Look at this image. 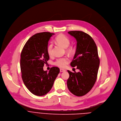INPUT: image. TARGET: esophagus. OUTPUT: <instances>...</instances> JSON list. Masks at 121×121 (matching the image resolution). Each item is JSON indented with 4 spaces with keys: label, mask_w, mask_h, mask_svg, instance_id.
<instances>
[{
    "label": "esophagus",
    "mask_w": 121,
    "mask_h": 121,
    "mask_svg": "<svg viewBox=\"0 0 121 121\" xmlns=\"http://www.w3.org/2000/svg\"><path fill=\"white\" fill-rule=\"evenodd\" d=\"M60 72H65V69H60Z\"/></svg>",
    "instance_id": "34e87169"
}]
</instances>
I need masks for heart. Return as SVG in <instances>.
Returning a JSON list of instances; mask_svg holds the SVG:
<instances>
[{"label": "heart", "instance_id": "heart-1", "mask_svg": "<svg viewBox=\"0 0 121 121\" xmlns=\"http://www.w3.org/2000/svg\"><path fill=\"white\" fill-rule=\"evenodd\" d=\"M56 41L58 45H59L64 48H66V51L67 53L69 54H72L74 52V49L72 47H68L70 45V41L68 37H67L66 35L63 34H60L58 35L56 38ZM52 48L53 45L51 44H49L47 48V52L49 55H51L52 54ZM68 62L69 59L68 58L63 57L57 59L55 63V64L59 66L60 67L63 68L65 66L66 64L68 63Z\"/></svg>", "mask_w": 121, "mask_h": 121}]
</instances>
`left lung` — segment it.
<instances>
[{
  "mask_svg": "<svg viewBox=\"0 0 121 121\" xmlns=\"http://www.w3.org/2000/svg\"><path fill=\"white\" fill-rule=\"evenodd\" d=\"M68 33L77 42L75 53L70 65L77 66L79 72L67 71L69 74L67 87L73 95L81 96L91 90L96 81L100 64L97 48L93 38L87 34L80 31H72Z\"/></svg>",
  "mask_w": 121,
  "mask_h": 121,
  "instance_id": "obj_1",
  "label": "left lung"
}]
</instances>
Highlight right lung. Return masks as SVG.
Instances as JSON below:
<instances>
[{
  "label": "right lung",
  "instance_id": "obj_1",
  "mask_svg": "<svg viewBox=\"0 0 121 121\" xmlns=\"http://www.w3.org/2000/svg\"><path fill=\"white\" fill-rule=\"evenodd\" d=\"M54 33L42 32L31 36L21 54L20 68L23 81L29 91L37 96H43L51 89L59 73L58 67H53L48 72L43 70L49 59L47 52L48 41Z\"/></svg>",
  "mask_w": 121,
  "mask_h": 121
}]
</instances>
